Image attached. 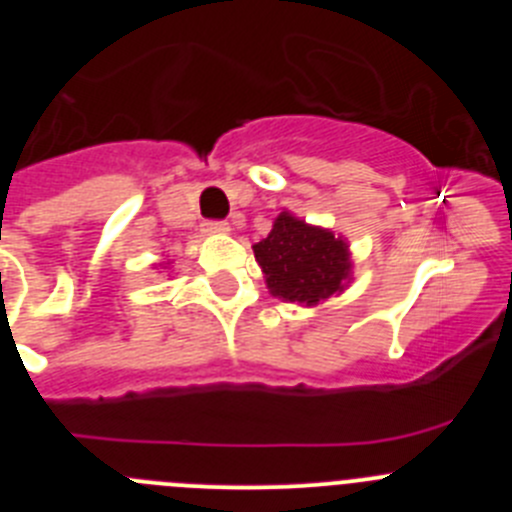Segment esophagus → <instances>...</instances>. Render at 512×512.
<instances>
[{"label": "esophagus", "mask_w": 512, "mask_h": 512, "mask_svg": "<svg viewBox=\"0 0 512 512\" xmlns=\"http://www.w3.org/2000/svg\"><path fill=\"white\" fill-rule=\"evenodd\" d=\"M230 225L225 220H207L205 223V233H228Z\"/></svg>", "instance_id": "obj_1"}]
</instances>
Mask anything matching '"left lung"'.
Wrapping results in <instances>:
<instances>
[{
	"instance_id": "1",
	"label": "left lung",
	"mask_w": 512,
	"mask_h": 512,
	"mask_svg": "<svg viewBox=\"0 0 512 512\" xmlns=\"http://www.w3.org/2000/svg\"><path fill=\"white\" fill-rule=\"evenodd\" d=\"M256 261L264 269L271 295L289 302L318 305L341 292L351 261L348 246L323 228H312L282 212L264 241L253 246Z\"/></svg>"
}]
</instances>
